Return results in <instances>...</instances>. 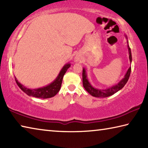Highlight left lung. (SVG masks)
<instances>
[{"label": "left lung", "mask_w": 148, "mask_h": 148, "mask_svg": "<svg viewBox=\"0 0 148 148\" xmlns=\"http://www.w3.org/2000/svg\"><path fill=\"white\" fill-rule=\"evenodd\" d=\"M129 60H130V62L132 61V56H131V49L129 47ZM131 67H130L128 69L127 72L125 74V77L121 80V81L119 82L118 84H116V86H114L110 88L107 90H99L94 88V87L91 86V84L89 83L88 81L86 78V71H85L84 69L82 70V84H83V86L85 88V90L89 93V94L92 95V96L95 97H109L110 95L114 94L115 93L118 92L119 90H121L122 88L125 86L127 82L128 81L129 76H130L131 74Z\"/></svg>", "instance_id": "1"}]
</instances>
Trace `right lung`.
I'll return each mask as SVG.
<instances>
[{
    "instance_id": "right-lung-1",
    "label": "right lung",
    "mask_w": 148,
    "mask_h": 148,
    "mask_svg": "<svg viewBox=\"0 0 148 148\" xmlns=\"http://www.w3.org/2000/svg\"><path fill=\"white\" fill-rule=\"evenodd\" d=\"M70 67L69 64H67L63 67V68L60 72L57 78L54 80V81L52 82L48 86L41 88L30 90L27 88L22 84H21L17 80L15 79V82L21 89L25 94L30 95V96L38 97V98H43V99H46V98H50L54 97L57 93L59 92L60 89L61 88L62 79L64 74L66 73L67 69Z\"/></svg>"
}]
</instances>
